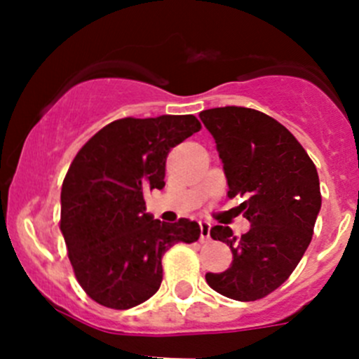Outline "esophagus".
<instances>
[{
	"label": "esophagus",
	"mask_w": 359,
	"mask_h": 359,
	"mask_svg": "<svg viewBox=\"0 0 359 359\" xmlns=\"http://www.w3.org/2000/svg\"><path fill=\"white\" fill-rule=\"evenodd\" d=\"M200 229H201L200 240L201 241H206L210 238V224L205 222V220H201V222H200Z\"/></svg>",
	"instance_id": "1"
}]
</instances>
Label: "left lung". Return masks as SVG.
I'll return each mask as SVG.
<instances>
[{
    "instance_id": "1",
    "label": "left lung",
    "mask_w": 359,
    "mask_h": 359,
    "mask_svg": "<svg viewBox=\"0 0 359 359\" xmlns=\"http://www.w3.org/2000/svg\"><path fill=\"white\" fill-rule=\"evenodd\" d=\"M215 139L226 173L227 196L240 205L250 231L236 238L213 226L210 236L226 243L233 262L224 273H206V283L229 299H262L288 280L311 243L321 208L320 179L299 140L281 123L248 107L200 112Z\"/></svg>"
}]
</instances>
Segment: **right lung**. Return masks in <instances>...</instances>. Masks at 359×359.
Wrapping results in <instances>:
<instances>
[{
  "instance_id": "add662e5",
  "label": "right lung",
  "mask_w": 359,
  "mask_h": 359,
  "mask_svg": "<svg viewBox=\"0 0 359 359\" xmlns=\"http://www.w3.org/2000/svg\"><path fill=\"white\" fill-rule=\"evenodd\" d=\"M193 114L116 119L79 149L60 193V231L90 299L130 309L158 292L163 253L193 243L200 226L154 220L144 194L165 187L170 149L200 132Z\"/></svg>"
}]
</instances>
